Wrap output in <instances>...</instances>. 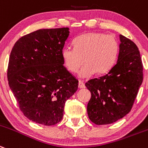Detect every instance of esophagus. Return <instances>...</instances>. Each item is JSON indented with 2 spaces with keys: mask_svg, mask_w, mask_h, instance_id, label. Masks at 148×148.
<instances>
[{
  "mask_svg": "<svg viewBox=\"0 0 148 148\" xmlns=\"http://www.w3.org/2000/svg\"><path fill=\"white\" fill-rule=\"evenodd\" d=\"M78 87H79V88H85V83H84V82H82V81L79 80V85H78Z\"/></svg>",
  "mask_w": 148,
  "mask_h": 148,
  "instance_id": "1",
  "label": "esophagus"
}]
</instances>
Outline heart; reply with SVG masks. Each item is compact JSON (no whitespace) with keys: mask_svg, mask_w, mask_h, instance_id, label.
I'll use <instances>...</instances> for the list:
<instances>
[{"mask_svg":"<svg viewBox=\"0 0 148 148\" xmlns=\"http://www.w3.org/2000/svg\"><path fill=\"white\" fill-rule=\"evenodd\" d=\"M74 47L63 48L62 58L68 70L72 73H77L85 62L79 73L82 78L91 77L95 72L107 73L114 66L119 53L117 38L103 33L82 34L74 40Z\"/></svg>","mask_w":148,"mask_h":148,"instance_id":"1","label":"heart"}]
</instances>
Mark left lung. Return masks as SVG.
I'll list each match as a JSON object with an SVG mask.
<instances>
[{
    "label": "left lung",
    "instance_id": "1",
    "mask_svg": "<svg viewBox=\"0 0 148 148\" xmlns=\"http://www.w3.org/2000/svg\"><path fill=\"white\" fill-rule=\"evenodd\" d=\"M118 60L107 74L90 79L88 118L96 125H107L123 118L132 110L143 80V65L134 43L120 35Z\"/></svg>",
    "mask_w": 148,
    "mask_h": 148
}]
</instances>
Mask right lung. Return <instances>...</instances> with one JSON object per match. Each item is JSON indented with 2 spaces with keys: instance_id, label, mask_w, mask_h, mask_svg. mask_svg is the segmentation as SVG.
<instances>
[{
  "instance_id": "right-lung-1",
  "label": "right lung",
  "mask_w": 148,
  "mask_h": 148,
  "mask_svg": "<svg viewBox=\"0 0 148 148\" xmlns=\"http://www.w3.org/2000/svg\"><path fill=\"white\" fill-rule=\"evenodd\" d=\"M68 27L40 29L18 39L8 65L9 85L26 118L53 125L63 118L66 101L77 91L76 77L63 66Z\"/></svg>"
}]
</instances>
